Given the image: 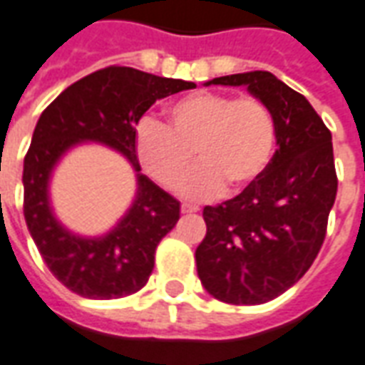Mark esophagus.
Wrapping results in <instances>:
<instances>
[{
  "label": "esophagus",
  "instance_id": "esophagus-1",
  "mask_svg": "<svg viewBox=\"0 0 365 365\" xmlns=\"http://www.w3.org/2000/svg\"><path fill=\"white\" fill-rule=\"evenodd\" d=\"M197 207L195 205H182V212L183 215H191V212H197Z\"/></svg>",
  "mask_w": 365,
  "mask_h": 365
}]
</instances>
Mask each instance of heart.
<instances>
[{
	"mask_svg": "<svg viewBox=\"0 0 365 365\" xmlns=\"http://www.w3.org/2000/svg\"><path fill=\"white\" fill-rule=\"evenodd\" d=\"M277 125L271 110L253 96L195 93L168 108V128L143 120L135 129V155L162 187L174 190L201 168L182 193L203 199L222 191L240 193L265 174L274 153Z\"/></svg>",
	"mask_w": 365,
	"mask_h": 365,
	"instance_id": "1",
	"label": "heart"
}]
</instances>
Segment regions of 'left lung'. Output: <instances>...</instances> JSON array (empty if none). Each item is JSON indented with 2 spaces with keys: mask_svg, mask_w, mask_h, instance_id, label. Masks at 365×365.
Here are the masks:
<instances>
[{
  "mask_svg": "<svg viewBox=\"0 0 365 365\" xmlns=\"http://www.w3.org/2000/svg\"><path fill=\"white\" fill-rule=\"evenodd\" d=\"M245 86L274 118L277 150L265 174L230 201L205 207L197 274L234 306L271 302L317 257L336 197L333 137L313 106L269 71L226 75L205 86Z\"/></svg>",
  "mask_w": 365,
  "mask_h": 365,
  "instance_id": "8db88e82",
  "label": "left lung"
}]
</instances>
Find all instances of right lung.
I'll use <instances>...</instances> for the list:
<instances>
[{"label": "right lung", "mask_w": 365, "mask_h": 365, "mask_svg": "<svg viewBox=\"0 0 365 365\" xmlns=\"http://www.w3.org/2000/svg\"><path fill=\"white\" fill-rule=\"evenodd\" d=\"M195 86L133 67H106L67 86L38 118L23 166L24 220L48 269L71 292L114 299L147 284L156 245L180 220V203L141 174L135 128L156 100ZM83 142L123 155L138 183L130 209L100 237L69 231L55 217L49 197L53 170Z\"/></svg>", "instance_id": "obj_1"}]
</instances>
